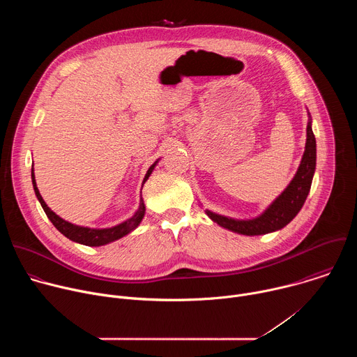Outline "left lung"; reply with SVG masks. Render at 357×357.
Instances as JSON below:
<instances>
[{
    "mask_svg": "<svg viewBox=\"0 0 357 357\" xmlns=\"http://www.w3.org/2000/svg\"><path fill=\"white\" fill-rule=\"evenodd\" d=\"M308 117L307 142H305V151L301 164L296 169V174L288 186L281 192V195H278L270 203L261 215L252 219H234L206 209V215L215 223L233 233L244 236H261L281 230L299 213L310 193L317 169V139L312 131V119L310 112Z\"/></svg>",
    "mask_w": 357,
    "mask_h": 357,
    "instance_id": "obj_1",
    "label": "left lung"
}]
</instances>
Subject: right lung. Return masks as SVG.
Returning <instances> with one entry per match:
<instances>
[{
    "mask_svg": "<svg viewBox=\"0 0 357 357\" xmlns=\"http://www.w3.org/2000/svg\"><path fill=\"white\" fill-rule=\"evenodd\" d=\"M161 158H158L154 164H152L145 176H144V181H142V185L146 182V179L151 176V174L154 172L155 167L158 165ZM31 178H32V186H33V190H35V195L40 203L42 209L45 211L47 219L54 223V226L65 236L68 237L69 240L75 241V243H79V244H83V245H89V247H100V245H106L109 243H113L127 234H130L131 231H134L139 223L142 222L144 216H145V203H144V199L139 197V206L138 209L135 211V213L128 218L127 220L116 225V226H112V227H105V229H96V227H87V226H79V225H75V223H70L65 219H62L61 216H58L52 209H50L46 202L43 200V197L40 196L39 193V189L36 186V181H35V172H33V167H32V171H31Z\"/></svg>",
    "mask_w": 357,
    "mask_h": 357,
    "instance_id": "add662e5",
    "label": "right lung"
}]
</instances>
